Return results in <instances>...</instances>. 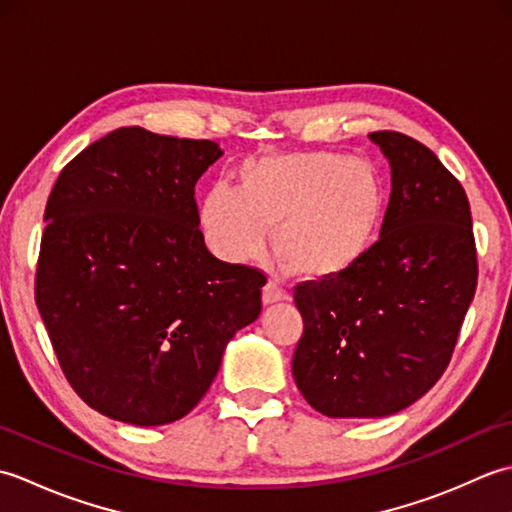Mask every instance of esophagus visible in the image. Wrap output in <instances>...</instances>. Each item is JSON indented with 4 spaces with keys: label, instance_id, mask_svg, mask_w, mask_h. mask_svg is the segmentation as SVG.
<instances>
[{
    "label": "esophagus",
    "instance_id": "obj_1",
    "mask_svg": "<svg viewBox=\"0 0 512 512\" xmlns=\"http://www.w3.org/2000/svg\"><path fill=\"white\" fill-rule=\"evenodd\" d=\"M288 290L284 286H279L277 281L270 279L268 284L264 286V303H275V301H284L288 299Z\"/></svg>",
    "mask_w": 512,
    "mask_h": 512
}]
</instances>
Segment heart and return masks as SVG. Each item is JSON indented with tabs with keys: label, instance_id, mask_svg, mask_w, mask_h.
Segmentation results:
<instances>
[{
	"label": "heart",
	"instance_id": "heart-1",
	"mask_svg": "<svg viewBox=\"0 0 512 512\" xmlns=\"http://www.w3.org/2000/svg\"><path fill=\"white\" fill-rule=\"evenodd\" d=\"M387 209L383 180L365 160L334 151L264 156L237 173V189L213 184L200 222L206 244L226 262L262 253L266 231L290 270L334 277L376 244Z\"/></svg>",
	"mask_w": 512,
	"mask_h": 512
}]
</instances>
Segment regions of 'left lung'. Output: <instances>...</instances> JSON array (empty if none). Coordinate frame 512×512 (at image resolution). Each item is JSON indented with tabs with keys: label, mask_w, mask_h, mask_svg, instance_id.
<instances>
[{
	"label": "left lung",
	"mask_w": 512,
	"mask_h": 512,
	"mask_svg": "<svg viewBox=\"0 0 512 512\" xmlns=\"http://www.w3.org/2000/svg\"><path fill=\"white\" fill-rule=\"evenodd\" d=\"M391 167L378 242L343 275L301 281L292 376L328 418H383L438 383L477 286L469 198L429 147L374 132Z\"/></svg>",
	"instance_id": "left-lung-1"
}]
</instances>
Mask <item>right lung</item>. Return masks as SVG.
I'll return each instance as SVG.
<instances>
[{"instance_id": "right-lung-1", "label": "right lung", "mask_w": 512, "mask_h": 512, "mask_svg": "<svg viewBox=\"0 0 512 512\" xmlns=\"http://www.w3.org/2000/svg\"><path fill=\"white\" fill-rule=\"evenodd\" d=\"M220 156L211 140L121 127L50 191L35 301L68 383L107 418L187 416L262 312L266 275L220 262L198 228L195 182Z\"/></svg>"}]
</instances>
